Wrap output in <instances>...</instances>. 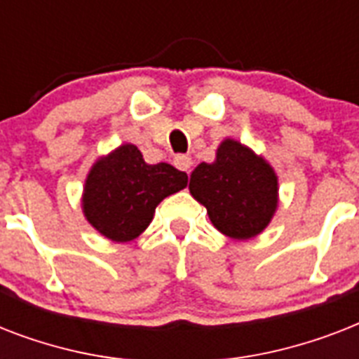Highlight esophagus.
Listing matches in <instances>:
<instances>
[{"label": "esophagus", "mask_w": 359, "mask_h": 359, "mask_svg": "<svg viewBox=\"0 0 359 359\" xmlns=\"http://www.w3.org/2000/svg\"><path fill=\"white\" fill-rule=\"evenodd\" d=\"M175 168H179L180 171H186V173H190L191 168V158L186 156V154H179V156H175L173 160Z\"/></svg>", "instance_id": "esophagus-1"}]
</instances>
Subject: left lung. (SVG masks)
<instances>
[{
  "label": "left lung",
  "mask_w": 359,
  "mask_h": 359,
  "mask_svg": "<svg viewBox=\"0 0 359 359\" xmlns=\"http://www.w3.org/2000/svg\"><path fill=\"white\" fill-rule=\"evenodd\" d=\"M278 175L240 141L224 140L212 163L190 175V194L205 205L219 233L248 240L266 229L278 208Z\"/></svg>",
  "instance_id": "left-lung-1"
}]
</instances>
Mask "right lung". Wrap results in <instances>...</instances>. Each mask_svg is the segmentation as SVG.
I'll return each instance as SVG.
<instances>
[{
    "instance_id": "1",
    "label": "right lung",
    "mask_w": 359,
    "mask_h": 359,
    "mask_svg": "<svg viewBox=\"0 0 359 359\" xmlns=\"http://www.w3.org/2000/svg\"><path fill=\"white\" fill-rule=\"evenodd\" d=\"M186 184L184 171L165 162L149 165L137 147L124 143L93 163L81 208L100 235L130 242L149 227L158 205Z\"/></svg>"
}]
</instances>
